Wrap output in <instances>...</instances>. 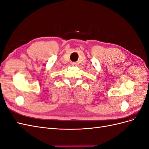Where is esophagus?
Listing matches in <instances>:
<instances>
[{"label":"esophagus","instance_id":"34e87169","mask_svg":"<svg viewBox=\"0 0 149 149\" xmlns=\"http://www.w3.org/2000/svg\"><path fill=\"white\" fill-rule=\"evenodd\" d=\"M72 65H73V66H76V63H72Z\"/></svg>","mask_w":149,"mask_h":149}]
</instances>
